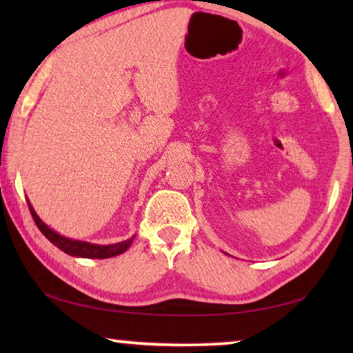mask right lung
Masks as SVG:
<instances>
[{
	"label": "right lung",
	"mask_w": 353,
	"mask_h": 353,
	"mask_svg": "<svg viewBox=\"0 0 353 353\" xmlns=\"http://www.w3.org/2000/svg\"><path fill=\"white\" fill-rule=\"evenodd\" d=\"M28 205H29V210H31V214L34 218V223L37 224L41 234H43L48 240L54 244V246H57L59 249L63 250V252L68 255L82 256V259H110V256H117L119 254L126 252L135 238V236H132L126 241L115 243V244H92V243H85V241L71 240V238H65L62 235H59L57 232L50 229V227H48L43 221L37 216V213L34 212V208L29 201H28Z\"/></svg>",
	"instance_id": "right-lung-1"
}]
</instances>
